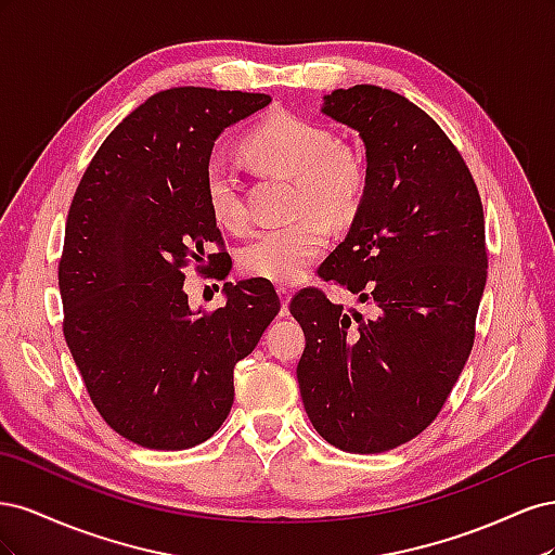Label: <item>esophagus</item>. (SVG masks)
Segmentation results:
<instances>
[{"label":"esophagus","instance_id":"obj_1","mask_svg":"<svg viewBox=\"0 0 555 555\" xmlns=\"http://www.w3.org/2000/svg\"><path fill=\"white\" fill-rule=\"evenodd\" d=\"M278 294H280V300H282V310H280V314H282V317H287V314H289L292 289H289V287H284V284H280V287H278Z\"/></svg>","mask_w":555,"mask_h":555}]
</instances>
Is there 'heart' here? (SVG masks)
<instances>
[{"label":"heart","instance_id":"b5f03b06","mask_svg":"<svg viewBox=\"0 0 555 555\" xmlns=\"http://www.w3.org/2000/svg\"><path fill=\"white\" fill-rule=\"evenodd\" d=\"M245 157L268 173L294 178V210L304 212L292 224L259 231L241 249V271L271 282H294L324 255L328 224L357 220L371 184L367 162L357 147L338 143L324 125L280 111L268 115L243 141ZM204 192L217 224L243 231L249 210L238 173L215 159L206 166Z\"/></svg>","mask_w":555,"mask_h":555}]
</instances>
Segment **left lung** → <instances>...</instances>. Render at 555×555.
<instances>
[{
  "label": "left lung",
  "mask_w": 555,
  "mask_h": 555,
  "mask_svg": "<svg viewBox=\"0 0 555 555\" xmlns=\"http://www.w3.org/2000/svg\"><path fill=\"white\" fill-rule=\"evenodd\" d=\"M324 113L361 133L371 184L317 273L375 310L349 314L322 289H300L289 304L306 333L296 375L326 442L382 453L435 422L473 351L483 208L459 147L410 99L354 86L331 92Z\"/></svg>",
  "instance_id": "8db88e82"
}]
</instances>
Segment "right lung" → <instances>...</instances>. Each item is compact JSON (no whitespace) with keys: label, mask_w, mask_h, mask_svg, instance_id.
<instances>
[{"label":"right lung","mask_w":555,"mask_h":555,"mask_svg":"<svg viewBox=\"0 0 555 555\" xmlns=\"http://www.w3.org/2000/svg\"><path fill=\"white\" fill-rule=\"evenodd\" d=\"M271 96L173 88L117 125L82 173L60 257L62 331L104 422L133 444L206 442L233 405V367L280 312L268 280L224 284L227 304L190 310L184 268L227 255L204 173L222 129ZM215 242L220 253H208ZM231 268L215 266L224 280Z\"/></svg>","instance_id":"1"}]
</instances>
